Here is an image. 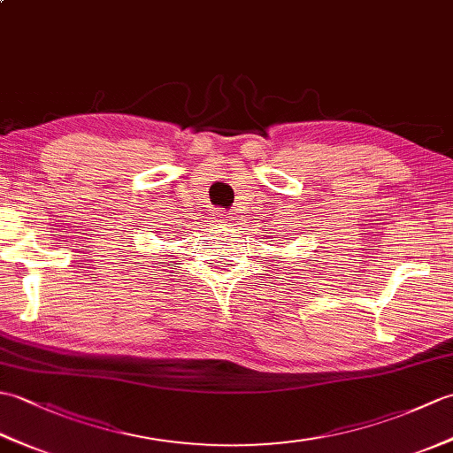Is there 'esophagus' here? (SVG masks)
<instances>
[{
    "label": "esophagus",
    "instance_id": "obj_1",
    "mask_svg": "<svg viewBox=\"0 0 453 453\" xmlns=\"http://www.w3.org/2000/svg\"><path fill=\"white\" fill-rule=\"evenodd\" d=\"M216 218H218V221L219 224H224V226H229V224H234V219H235V216L234 214H229V211H224V210H218L216 211Z\"/></svg>",
    "mask_w": 453,
    "mask_h": 453
}]
</instances>
